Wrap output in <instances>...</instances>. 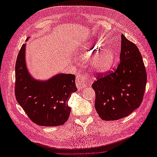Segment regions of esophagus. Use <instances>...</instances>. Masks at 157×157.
I'll return each mask as SVG.
<instances>
[{
	"instance_id": "1",
	"label": "esophagus",
	"mask_w": 157,
	"mask_h": 157,
	"mask_svg": "<svg viewBox=\"0 0 157 157\" xmlns=\"http://www.w3.org/2000/svg\"><path fill=\"white\" fill-rule=\"evenodd\" d=\"M87 77L82 74H79L77 75L76 78V85L78 90H82L86 86V81L87 80Z\"/></svg>"
}]
</instances>
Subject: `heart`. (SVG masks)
Masks as SVG:
<instances>
[{
    "mask_svg": "<svg viewBox=\"0 0 157 157\" xmlns=\"http://www.w3.org/2000/svg\"><path fill=\"white\" fill-rule=\"evenodd\" d=\"M103 45L99 41L92 42L89 47L84 50L82 57L84 59H88L91 56L101 49ZM116 59V52L113 47L109 46L103 50L96 57L94 61V67L99 72H106L110 70L115 63Z\"/></svg>",
    "mask_w": 157,
    "mask_h": 157,
    "instance_id": "obj_1",
    "label": "heart"
}]
</instances>
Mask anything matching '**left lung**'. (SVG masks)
I'll return each instance as SVG.
<instances>
[{
  "instance_id": "1",
  "label": "left lung",
  "mask_w": 157,
  "mask_h": 157,
  "mask_svg": "<svg viewBox=\"0 0 157 157\" xmlns=\"http://www.w3.org/2000/svg\"><path fill=\"white\" fill-rule=\"evenodd\" d=\"M120 63L114 72L99 75L92 85L96 92L95 108L104 121L127 117L143 100L147 74L139 49L121 35Z\"/></svg>"
}]
</instances>
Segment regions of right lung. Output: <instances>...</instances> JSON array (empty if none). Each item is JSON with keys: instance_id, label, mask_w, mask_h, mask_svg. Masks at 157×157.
I'll return each instance as SVG.
<instances>
[{"instance_id": "obj_1", "label": "right lung", "mask_w": 157, "mask_h": 157, "mask_svg": "<svg viewBox=\"0 0 157 157\" xmlns=\"http://www.w3.org/2000/svg\"><path fill=\"white\" fill-rule=\"evenodd\" d=\"M25 46L26 44H23L16 63L17 101L35 124L42 126L62 125L71 113L69 99L77 90L75 76L58 73L46 80L34 78L26 65Z\"/></svg>"}]
</instances>
